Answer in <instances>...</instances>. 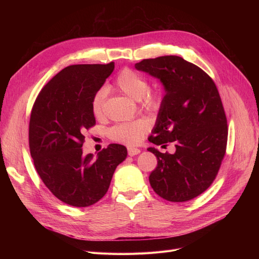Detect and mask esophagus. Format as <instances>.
Wrapping results in <instances>:
<instances>
[{"instance_id": "obj_1", "label": "esophagus", "mask_w": 259, "mask_h": 259, "mask_svg": "<svg viewBox=\"0 0 259 259\" xmlns=\"http://www.w3.org/2000/svg\"><path fill=\"white\" fill-rule=\"evenodd\" d=\"M127 153L131 156H134V155L140 153V150L137 148H134V147H127Z\"/></svg>"}]
</instances>
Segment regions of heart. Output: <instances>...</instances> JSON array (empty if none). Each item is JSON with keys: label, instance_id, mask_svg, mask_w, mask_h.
<instances>
[{"label": "heart", "instance_id": "b5f03b06", "mask_svg": "<svg viewBox=\"0 0 259 259\" xmlns=\"http://www.w3.org/2000/svg\"><path fill=\"white\" fill-rule=\"evenodd\" d=\"M113 88L125 96L135 100H142V104L149 110H156L162 104V94L158 90H149L147 77L134 70L125 68L116 75ZM106 92L99 90L92 98L91 108L94 116L100 117L104 113ZM148 121L138 119L133 122L116 124L109 130V136L115 142L135 145L139 143L149 131Z\"/></svg>", "mask_w": 259, "mask_h": 259}]
</instances>
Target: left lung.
Listing matches in <instances>:
<instances>
[{"mask_svg":"<svg viewBox=\"0 0 259 259\" xmlns=\"http://www.w3.org/2000/svg\"><path fill=\"white\" fill-rule=\"evenodd\" d=\"M135 68L165 90L149 142L176 147L174 154L148 148L158 159L149 182L167 201L192 200L213 184L226 153L228 125L218 90L201 68L178 56L144 59Z\"/></svg>","mask_w":259,"mask_h":259,"instance_id":"1","label":"left lung"}]
</instances>
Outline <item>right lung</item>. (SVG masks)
Wrapping results in <instances>:
<instances>
[{"instance_id":"right-lung-1","label":"right lung","mask_w":259,"mask_h":259,"mask_svg":"<svg viewBox=\"0 0 259 259\" xmlns=\"http://www.w3.org/2000/svg\"><path fill=\"white\" fill-rule=\"evenodd\" d=\"M113 69L114 62L66 67L38 93L31 110L29 147L35 169L55 197L71 206L98 202L126 159V148L117 144L96 159L82 151L84 133L96 124L92 98Z\"/></svg>"}]
</instances>
